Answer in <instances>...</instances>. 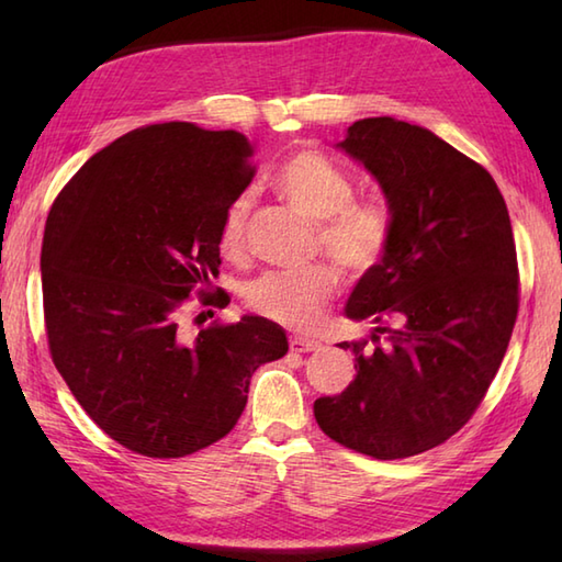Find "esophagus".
<instances>
[{"label": "esophagus", "mask_w": 562, "mask_h": 562, "mask_svg": "<svg viewBox=\"0 0 562 562\" xmlns=\"http://www.w3.org/2000/svg\"><path fill=\"white\" fill-rule=\"evenodd\" d=\"M318 348H321V342H316V340L300 338V336L290 338V350H292V352H314V350H318Z\"/></svg>", "instance_id": "34e87169"}]
</instances>
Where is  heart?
<instances>
[{"mask_svg": "<svg viewBox=\"0 0 562 562\" xmlns=\"http://www.w3.org/2000/svg\"><path fill=\"white\" fill-rule=\"evenodd\" d=\"M272 188L308 222H316V246L352 274L372 272L393 238V220L376 200H355V183L336 161L316 149L284 157L272 173ZM250 202L238 195L224 210L217 246L224 256H241ZM340 290V274L330 262L302 270L260 274L244 292L250 312L288 328H312Z\"/></svg>", "mask_w": 562, "mask_h": 562, "instance_id": "1", "label": "heart"}]
</instances>
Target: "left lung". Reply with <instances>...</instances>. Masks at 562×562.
I'll use <instances>...</instances> for the list:
<instances>
[{
  "label": "left lung",
  "instance_id": "obj_1",
  "mask_svg": "<svg viewBox=\"0 0 562 562\" xmlns=\"http://www.w3.org/2000/svg\"><path fill=\"white\" fill-rule=\"evenodd\" d=\"M340 147L384 188L393 238L345 314L369 321L355 381L314 403L318 427L372 459H405L457 435L479 411L519 312L509 212L493 176L445 139L364 117Z\"/></svg>",
  "mask_w": 562,
  "mask_h": 562
}]
</instances>
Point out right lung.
Instances as JSON below:
<instances>
[{
	"mask_svg": "<svg viewBox=\"0 0 562 562\" xmlns=\"http://www.w3.org/2000/svg\"><path fill=\"white\" fill-rule=\"evenodd\" d=\"M236 130L159 123L93 154L45 222L41 272L47 348L87 415L125 449L181 459L229 435L256 369L288 355L260 316L212 321L190 340L188 304L212 290L224 210L256 176ZM200 318V316H198Z\"/></svg>",
	"mask_w": 562,
	"mask_h": 562,
	"instance_id": "1",
	"label": "right lung"
}]
</instances>
